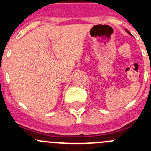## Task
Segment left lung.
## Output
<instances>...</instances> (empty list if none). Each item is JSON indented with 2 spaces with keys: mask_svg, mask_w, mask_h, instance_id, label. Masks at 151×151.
Wrapping results in <instances>:
<instances>
[{
  "mask_svg": "<svg viewBox=\"0 0 151 151\" xmlns=\"http://www.w3.org/2000/svg\"><path fill=\"white\" fill-rule=\"evenodd\" d=\"M125 32H127V33H128V34H129V35H131V36H132V35L131 34V33H130V32H129V31H128V30H127V29H125Z\"/></svg>",
  "mask_w": 151,
  "mask_h": 151,
  "instance_id": "8db88e82",
  "label": "left lung"
}]
</instances>
